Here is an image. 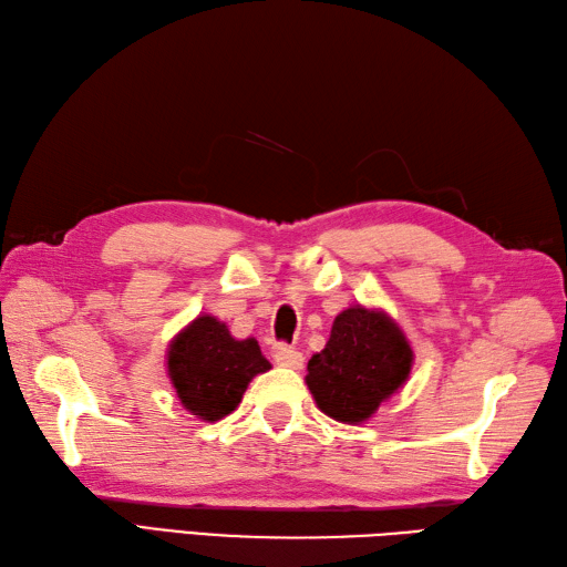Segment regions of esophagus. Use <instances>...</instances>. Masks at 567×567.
Here are the masks:
<instances>
[{
  "instance_id": "34e87169",
  "label": "esophagus",
  "mask_w": 567,
  "mask_h": 567,
  "mask_svg": "<svg viewBox=\"0 0 567 567\" xmlns=\"http://www.w3.org/2000/svg\"><path fill=\"white\" fill-rule=\"evenodd\" d=\"M272 360L275 364L280 367H289V370H301V364H305V358H301V352L289 348V346H278L272 350Z\"/></svg>"
}]
</instances>
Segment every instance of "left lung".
<instances>
[{
    "instance_id": "obj_1",
    "label": "left lung",
    "mask_w": 567,
    "mask_h": 567,
    "mask_svg": "<svg viewBox=\"0 0 567 567\" xmlns=\"http://www.w3.org/2000/svg\"><path fill=\"white\" fill-rule=\"evenodd\" d=\"M411 367L413 350L399 323L358 305L336 316L326 348L307 364V386L326 415L358 425L405 384Z\"/></svg>"
}]
</instances>
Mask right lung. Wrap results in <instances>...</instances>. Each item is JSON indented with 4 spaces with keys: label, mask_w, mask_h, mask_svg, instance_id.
Segmentation results:
<instances>
[{
    "label": "right lung",
    "mask_w": 567,
    "mask_h": 567,
    "mask_svg": "<svg viewBox=\"0 0 567 567\" xmlns=\"http://www.w3.org/2000/svg\"><path fill=\"white\" fill-rule=\"evenodd\" d=\"M168 379L183 408L215 423L241 403L256 374L270 370L256 338L236 340L215 316L203 313L171 340Z\"/></svg>",
    "instance_id": "1"
}]
</instances>
